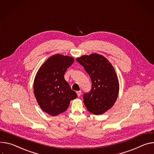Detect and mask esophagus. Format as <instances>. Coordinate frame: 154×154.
<instances>
[{
  "label": "esophagus",
  "mask_w": 154,
  "mask_h": 154,
  "mask_svg": "<svg viewBox=\"0 0 154 154\" xmlns=\"http://www.w3.org/2000/svg\"><path fill=\"white\" fill-rule=\"evenodd\" d=\"M76 93H77V95H78V97H80V96H81V91H77Z\"/></svg>",
  "instance_id": "1"
}]
</instances>
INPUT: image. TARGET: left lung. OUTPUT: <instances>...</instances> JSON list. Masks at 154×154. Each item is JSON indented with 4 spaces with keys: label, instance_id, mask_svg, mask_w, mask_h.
<instances>
[{
    "label": "left lung",
    "instance_id": "8db88e82",
    "mask_svg": "<svg viewBox=\"0 0 154 154\" xmlns=\"http://www.w3.org/2000/svg\"><path fill=\"white\" fill-rule=\"evenodd\" d=\"M91 77L92 89L83 95L88 110L95 115L105 113L112 107L117 98L119 83L115 70L104 56L98 54L76 58Z\"/></svg>",
    "mask_w": 154,
    "mask_h": 154
}]
</instances>
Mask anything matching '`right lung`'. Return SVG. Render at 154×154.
<instances>
[{
    "instance_id": "add662e5",
    "label": "right lung",
    "mask_w": 154,
    "mask_h": 154,
    "mask_svg": "<svg viewBox=\"0 0 154 154\" xmlns=\"http://www.w3.org/2000/svg\"><path fill=\"white\" fill-rule=\"evenodd\" d=\"M74 59L59 54L49 57L37 72L33 82V92L41 109L56 116L65 112L71 100L77 98L64 79V74Z\"/></svg>"
}]
</instances>
